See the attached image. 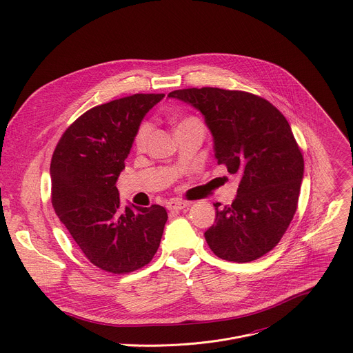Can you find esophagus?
<instances>
[{"mask_svg": "<svg viewBox=\"0 0 353 353\" xmlns=\"http://www.w3.org/2000/svg\"><path fill=\"white\" fill-rule=\"evenodd\" d=\"M190 204L185 203V201H180V199H172L168 203V210L169 211H181L184 208H187Z\"/></svg>", "mask_w": 353, "mask_h": 353, "instance_id": "esophagus-1", "label": "esophagus"}]
</instances>
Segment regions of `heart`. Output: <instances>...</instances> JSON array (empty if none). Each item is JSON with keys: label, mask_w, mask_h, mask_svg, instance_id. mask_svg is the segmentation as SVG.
<instances>
[{"label": "heart", "mask_w": 353, "mask_h": 353, "mask_svg": "<svg viewBox=\"0 0 353 353\" xmlns=\"http://www.w3.org/2000/svg\"><path fill=\"white\" fill-rule=\"evenodd\" d=\"M187 120H192V119H185V120H183L181 123H184V121H187ZM149 134H150V124H149V123H142V124L139 125V128H138V131H137V134H135V139H134V143H135V146H137L138 149H142V148L145 146Z\"/></svg>", "instance_id": "1"}]
</instances>
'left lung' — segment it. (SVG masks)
<instances>
[{"instance_id":"left-lung-1","label":"left lung","mask_w":353,"mask_h":353,"mask_svg":"<svg viewBox=\"0 0 353 353\" xmlns=\"http://www.w3.org/2000/svg\"><path fill=\"white\" fill-rule=\"evenodd\" d=\"M203 113L218 165L239 177L230 205L216 210L204 233L226 261L250 263L282 239L297 208L305 162L285 116L268 100L241 90L190 88L169 93Z\"/></svg>"}]
</instances>
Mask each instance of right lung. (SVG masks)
<instances>
[{
  "label": "right lung",
  "instance_id": "1",
  "mask_svg": "<svg viewBox=\"0 0 353 353\" xmlns=\"http://www.w3.org/2000/svg\"><path fill=\"white\" fill-rule=\"evenodd\" d=\"M163 93H137L96 106L60 138L50 165L52 203L85 257L112 274L154 259L168 212L161 205L121 208L116 181L145 114Z\"/></svg>",
  "mask_w": 353,
  "mask_h": 353
}]
</instances>
